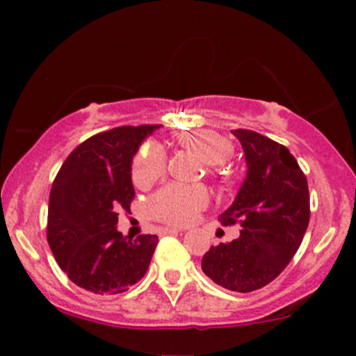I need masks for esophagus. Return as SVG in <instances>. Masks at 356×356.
<instances>
[{
	"instance_id": "esophagus-1",
	"label": "esophagus",
	"mask_w": 356,
	"mask_h": 356,
	"mask_svg": "<svg viewBox=\"0 0 356 356\" xmlns=\"http://www.w3.org/2000/svg\"><path fill=\"white\" fill-rule=\"evenodd\" d=\"M182 229H179V227H162V234H174V232H179Z\"/></svg>"
}]
</instances>
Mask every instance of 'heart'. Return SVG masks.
Returning a JSON list of instances; mask_svg holds the SVG:
<instances>
[{
    "instance_id": "b5f03b06",
    "label": "heart",
    "mask_w": 356,
    "mask_h": 356,
    "mask_svg": "<svg viewBox=\"0 0 356 356\" xmlns=\"http://www.w3.org/2000/svg\"><path fill=\"white\" fill-rule=\"evenodd\" d=\"M182 149L195 154L207 165H219L229 157V140L211 130H189L175 136ZM167 157L164 149L155 142H147L138 149L132 164V181L145 189L165 174ZM209 204V192L202 186H179L170 184L157 191L147 201V212L152 219L172 226H186L197 218Z\"/></svg>"
}]
</instances>
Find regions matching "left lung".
Instances as JSON below:
<instances>
[{
	"mask_svg": "<svg viewBox=\"0 0 356 356\" xmlns=\"http://www.w3.org/2000/svg\"><path fill=\"white\" fill-rule=\"evenodd\" d=\"M248 174L220 224L239 222V238L211 246L202 271L216 284L249 293L271 283L296 254L309 222V192L303 170L284 145L252 130H232Z\"/></svg>",
	"mask_w": 356,
	"mask_h": 356,
	"instance_id": "1",
	"label": "left lung"
}]
</instances>
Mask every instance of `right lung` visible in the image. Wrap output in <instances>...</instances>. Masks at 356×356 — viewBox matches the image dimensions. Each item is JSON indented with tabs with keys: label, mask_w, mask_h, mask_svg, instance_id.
Returning <instances> with one entry per match:
<instances>
[{
	"label": "right lung",
	"mask_w": 356,
	"mask_h": 356,
	"mask_svg": "<svg viewBox=\"0 0 356 356\" xmlns=\"http://www.w3.org/2000/svg\"><path fill=\"white\" fill-rule=\"evenodd\" d=\"M159 125L117 127L76 147L53 181L47 238L58 266L80 288L118 295L149 269L155 234L137 239L117 229L118 211L136 197L132 159Z\"/></svg>",
	"instance_id": "1"
}]
</instances>
